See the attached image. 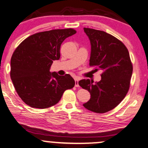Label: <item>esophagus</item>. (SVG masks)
Returning a JSON list of instances; mask_svg holds the SVG:
<instances>
[{
  "instance_id": "obj_1",
  "label": "esophagus",
  "mask_w": 148,
  "mask_h": 148,
  "mask_svg": "<svg viewBox=\"0 0 148 148\" xmlns=\"http://www.w3.org/2000/svg\"><path fill=\"white\" fill-rule=\"evenodd\" d=\"M74 81H75V86H76V87H79V79H77V78H75V79H74Z\"/></svg>"
}]
</instances>
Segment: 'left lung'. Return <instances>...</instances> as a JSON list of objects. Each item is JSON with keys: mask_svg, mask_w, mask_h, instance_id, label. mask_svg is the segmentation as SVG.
<instances>
[{"mask_svg": "<svg viewBox=\"0 0 148 148\" xmlns=\"http://www.w3.org/2000/svg\"><path fill=\"white\" fill-rule=\"evenodd\" d=\"M90 41V66L101 69L99 82L82 79L79 84L90 93L84 106L95 113H103L113 109L126 96L130 85L133 66L128 49L121 41L101 30L84 28Z\"/></svg>", "mask_w": 148, "mask_h": 148, "instance_id": "1", "label": "left lung"}]
</instances>
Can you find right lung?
I'll use <instances>...</instances> for the list:
<instances>
[{
    "label": "right lung",
    "instance_id": "1",
    "mask_svg": "<svg viewBox=\"0 0 148 148\" xmlns=\"http://www.w3.org/2000/svg\"><path fill=\"white\" fill-rule=\"evenodd\" d=\"M76 33L72 28L40 32L27 37L11 58L10 77L21 99L33 108H47L60 101L75 81L69 74L51 72L53 60L60 59V45Z\"/></svg>",
    "mask_w": 148,
    "mask_h": 148
}]
</instances>
